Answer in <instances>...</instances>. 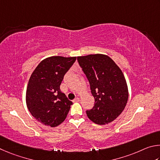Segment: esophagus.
I'll list each match as a JSON object with an SVG mask.
<instances>
[{
  "label": "esophagus",
  "mask_w": 160,
  "mask_h": 160,
  "mask_svg": "<svg viewBox=\"0 0 160 160\" xmlns=\"http://www.w3.org/2000/svg\"><path fill=\"white\" fill-rule=\"evenodd\" d=\"M79 98H76L74 100H73V102H78V101H79Z\"/></svg>",
  "instance_id": "34e87169"
}]
</instances>
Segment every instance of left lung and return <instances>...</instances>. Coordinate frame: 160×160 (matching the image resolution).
I'll return each mask as SVG.
<instances>
[{"label": "left lung", "mask_w": 160, "mask_h": 160, "mask_svg": "<svg viewBox=\"0 0 160 160\" xmlns=\"http://www.w3.org/2000/svg\"><path fill=\"white\" fill-rule=\"evenodd\" d=\"M77 60L88 78L95 100L94 107L86 111V114L95 124H109L121 114L128 101V86L124 74L104 54L78 56Z\"/></svg>", "instance_id": "1"}]
</instances>
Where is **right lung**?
Instances as JSON below:
<instances>
[{
  "instance_id": "add662e5",
  "label": "right lung",
  "mask_w": 160,
  "mask_h": 160,
  "mask_svg": "<svg viewBox=\"0 0 160 160\" xmlns=\"http://www.w3.org/2000/svg\"><path fill=\"white\" fill-rule=\"evenodd\" d=\"M77 57L51 56L42 60L28 82L26 103L34 118L46 126L58 127L66 119L72 102L60 91L64 74Z\"/></svg>"
}]
</instances>
